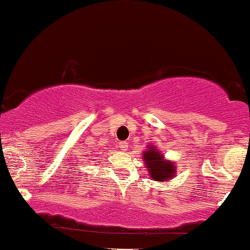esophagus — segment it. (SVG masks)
Masks as SVG:
<instances>
[{
    "instance_id": "esophagus-1",
    "label": "esophagus",
    "mask_w": 250,
    "mask_h": 250,
    "mask_svg": "<svg viewBox=\"0 0 250 250\" xmlns=\"http://www.w3.org/2000/svg\"><path fill=\"white\" fill-rule=\"evenodd\" d=\"M120 147L122 151H127L128 147H129V143H128V141H123V143L120 144Z\"/></svg>"
}]
</instances>
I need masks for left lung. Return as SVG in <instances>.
<instances>
[{
  "label": "left lung",
  "instance_id": "left-lung-1",
  "mask_svg": "<svg viewBox=\"0 0 250 250\" xmlns=\"http://www.w3.org/2000/svg\"><path fill=\"white\" fill-rule=\"evenodd\" d=\"M143 160L151 178L157 182H169L176 176V163L165 158L164 153L156 145H147L143 152Z\"/></svg>",
  "mask_w": 250,
  "mask_h": 250
}]
</instances>
